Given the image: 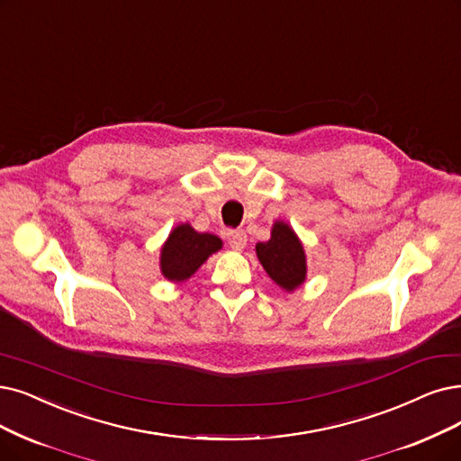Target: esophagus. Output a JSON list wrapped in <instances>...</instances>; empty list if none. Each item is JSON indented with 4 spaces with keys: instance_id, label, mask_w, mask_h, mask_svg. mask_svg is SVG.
Returning a JSON list of instances; mask_svg holds the SVG:
<instances>
[{
    "instance_id": "obj_1",
    "label": "esophagus",
    "mask_w": 461,
    "mask_h": 461,
    "mask_svg": "<svg viewBox=\"0 0 461 461\" xmlns=\"http://www.w3.org/2000/svg\"><path fill=\"white\" fill-rule=\"evenodd\" d=\"M227 242L232 249L240 251V249H244V246L248 242V236H246L244 230H229L227 232Z\"/></svg>"
}]
</instances>
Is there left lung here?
<instances>
[{"instance_id": "8db88e82", "label": "left lung", "mask_w": 461, "mask_h": 461, "mask_svg": "<svg viewBox=\"0 0 461 461\" xmlns=\"http://www.w3.org/2000/svg\"><path fill=\"white\" fill-rule=\"evenodd\" d=\"M257 257L270 278L287 291H293L304 282L306 259L299 238L285 225L276 223L268 242L255 246Z\"/></svg>"}]
</instances>
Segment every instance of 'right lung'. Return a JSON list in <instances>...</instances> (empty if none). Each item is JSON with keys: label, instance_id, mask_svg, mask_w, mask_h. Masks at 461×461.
I'll list each match as a JSON object with an SVG mask.
<instances>
[{"label": "right lung", "instance_id": "right-lung-1", "mask_svg": "<svg viewBox=\"0 0 461 461\" xmlns=\"http://www.w3.org/2000/svg\"><path fill=\"white\" fill-rule=\"evenodd\" d=\"M221 242L215 234L196 232L189 225H179L170 234L168 242L162 248L160 267L168 280L183 282L191 278L196 268L204 263L212 253L221 249Z\"/></svg>", "mask_w": 461, "mask_h": 461}]
</instances>
